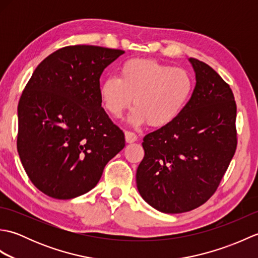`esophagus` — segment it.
<instances>
[{"mask_svg":"<svg viewBox=\"0 0 258 258\" xmlns=\"http://www.w3.org/2000/svg\"><path fill=\"white\" fill-rule=\"evenodd\" d=\"M125 141L127 143H133V142L138 141V135L133 132H130V131H126L125 132Z\"/></svg>","mask_w":258,"mask_h":258,"instance_id":"esophagus-1","label":"esophagus"}]
</instances>
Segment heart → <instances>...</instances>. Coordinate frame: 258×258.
<instances>
[{
  "mask_svg": "<svg viewBox=\"0 0 258 258\" xmlns=\"http://www.w3.org/2000/svg\"><path fill=\"white\" fill-rule=\"evenodd\" d=\"M194 90L187 71L150 58H132L119 68L118 78L104 79L98 89L104 109L119 118L132 105L130 123L153 127L171 124L183 112Z\"/></svg>",
  "mask_w": 258,
  "mask_h": 258,
  "instance_id": "1",
  "label": "heart"
}]
</instances>
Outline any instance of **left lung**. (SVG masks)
Here are the masks:
<instances>
[{
	"label": "left lung",
	"instance_id": "left-lung-1",
	"mask_svg": "<svg viewBox=\"0 0 258 258\" xmlns=\"http://www.w3.org/2000/svg\"><path fill=\"white\" fill-rule=\"evenodd\" d=\"M196 85L171 124L145 135L136 172L143 200L155 210L178 214L215 193L237 146L236 103L231 87L210 65L190 57Z\"/></svg>",
	"mask_w": 258,
	"mask_h": 258
}]
</instances>
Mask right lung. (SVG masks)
Here are the masks:
<instances>
[{
  "label": "right lung",
  "mask_w": 258,
  "mask_h": 258,
  "mask_svg": "<svg viewBox=\"0 0 258 258\" xmlns=\"http://www.w3.org/2000/svg\"><path fill=\"white\" fill-rule=\"evenodd\" d=\"M124 51L65 46L37 65L22 93L18 152L42 193L70 200L95 187L104 167L125 146L123 131L102 107L103 71Z\"/></svg>",
  "instance_id": "add662e5"
}]
</instances>
